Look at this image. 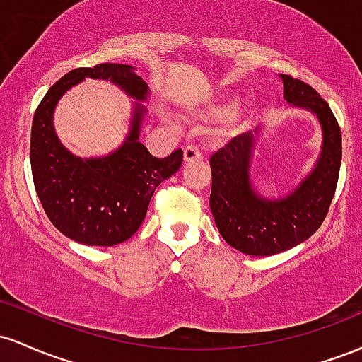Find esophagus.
Wrapping results in <instances>:
<instances>
[{
  "mask_svg": "<svg viewBox=\"0 0 362 362\" xmlns=\"http://www.w3.org/2000/svg\"><path fill=\"white\" fill-rule=\"evenodd\" d=\"M202 157H203L202 150L198 148L197 145H188V147H185V162L202 159Z\"/></svg>",
  "mask_w": 362,
  "mask_h": 362,
  "instance_id": "34e87169",
  "label": "esophagus"
}]
</instances>
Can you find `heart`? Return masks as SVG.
<instances>
[{"instance_id":"heart-1","label":"heart","mask_w":362,"mask_h":362,"mask_svg":"<svg viewBox=\"0 0 362 362\" xmlns=\"http://www.w3.org/2000/svg\"><path fill=\"white\" fill-rule=\"evenodd\" d=\"M235 104H238V103H235V100H227V103L224 104V107H222L221 111H222V112H230V111H234Z\"/></svg>"}]
</instances>
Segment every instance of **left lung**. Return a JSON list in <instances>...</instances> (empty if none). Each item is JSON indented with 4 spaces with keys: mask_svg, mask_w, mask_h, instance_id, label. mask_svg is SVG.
Masks as SVG:
<instances>
[{
    "mask_svg": "<svg viewBox=\"0 0 362 362\" xmlns=\"http://www.w3.org/2000/svg\"><path fill=\"white\" fill-rule=\"evenodd\" d=\"M284 99L318 117L322 153L315 169L287 197L267 200L251 186L250 162L257 132L234 136L210 157V210L227 245L253 257H270L301 245L322 226L334 200L342 162V133L320 93L291 75H280Z\"/></svg>",
    "mask_w": 362,
    "mask_h": 362,
    "instance_id": "8db88e82",
    "label": "left lung"
}]
</instances>
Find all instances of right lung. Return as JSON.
Returning a JSON list of instances; mask_svg holds the SVG:
<instances>
[{
  "label": "right lung",
  "instance_id": "right-lung-1",
  "mask_svg": "<svg viewBox=\"0 0 362 362\" xmlns=\"http://www.w3.org/2000/svg\"><path fill=\"white\" fill-rule=\"evenodd\" d=\"M111 80L128 95L147 99L148 87L129 64L100 63L76 68L47 90L35 109L30 135V168L35 192L52 226L88 246L127 241L144 222L150 198L182 164V150L157 159L138 141L145 107L135 104L127 140L99 159H80L61 145L52 112L64 92L83 78Z\"/></svg>",
  "mask_w": 362,
  "mask_h": 362
}]
</instances>
